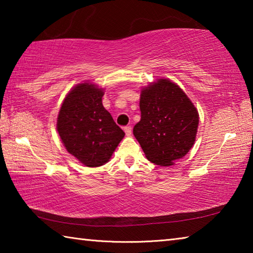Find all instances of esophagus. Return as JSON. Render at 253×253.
Masks as SVG:
<instances>
[{
  "label": "esophagus",
  "mask_w": 253,
  "mask_h": 253,
  "mask_svg": "<svg viewBox=\"0 0 253 253\" xmlns=\"http://www.w3.org/2000/svg\"><path fill=\"white\" fill-rule=\"evenodd\" d=\"M124 130H125L126 136H130V135H131V127H130V126L124 127Z\"/></svg>",
  "instance_id": "1"
}]
</instances>
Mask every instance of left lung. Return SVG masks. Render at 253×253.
<instances>
[{
    "label": "left lung",
    "mask_w": 253,
    "mask_h": 253,
    "mask_svg": "<svg viewBox=\"0 0 253 253\" xmlns=\"http://www.w3.org/2000/svg\"><path fill=\"white\" fill-rule=\"evenodd\" d=\"M140 121L134 136L149 162L170 166L191 151L199 127V113L179 85L161 78L142 88Z\"/></svg>",
    "instance_id": "1"
}]
</instances>
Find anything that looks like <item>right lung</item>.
Wrapping results in <instances>:
<instances>
[{
	"label": "right lung",
	"instance_id": "add662e5",
	"mask_svg": "<svg viewBox=\"0 0 253 253\" xmlns=\"http://www.w3.org/2000/svg\"><path fill=\"white\" fill-rule=\"evenodd\" d=\"M104 90L88 81L78 84L67 93L58 114L63 146L88 168L106 164L125 136L102 106Z\"/></svg>",
	"mask_w": 253,
	"mask_h": 253
}]
</instances>
